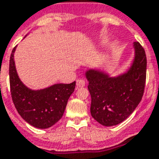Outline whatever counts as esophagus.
Returning <instances> with one entry per match:
<instances>
[{
	"label": "esophagus",
	"instance_id": "34e87169",
	"mask_svg": "<svg viewBox=\"0 0 159 159\" xmlns=\"http://www.w3.org/2000/svg\"><path fill=\"white\" fill-rule=\"evenodd\" d=\"M85 85V82L84 80H78L76 82V86L77 88H80V87H84Z\"/></svg>",
	"mask_w": 159,
	"mask_h": 159
}]
</instances>
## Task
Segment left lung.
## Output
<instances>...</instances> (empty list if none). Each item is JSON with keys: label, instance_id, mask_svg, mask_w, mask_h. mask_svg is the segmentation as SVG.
<instances>
[{"label": "left lung", "instance_id": "left-lung-1", "mask_svg": "<svg viewBox=\"0 0 159 159\" xmlns=\"http://www.w3.org/2000/svg\"><path fill=\"white\" fill-rule=\"evenodd\" d=\"M133 47L134 60L124 73L111 76L98 68L85 71L92 98L91 114L103 126H116L125 121L142 99L146 76V53L138 42H134Z\"/></svg>", "mask_w": 159, "mask_h": 159}]
</instances>
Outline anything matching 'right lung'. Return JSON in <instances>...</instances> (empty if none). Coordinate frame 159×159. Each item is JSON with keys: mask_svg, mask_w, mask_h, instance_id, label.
<instances>
[{"mask_svg": "<svg viewBox=\"0 0 159 159\" xmlns=\"http://www.w3.org/2000/svg\"><path fill=\"white\" fill-rule=\"evenodd\" d=\"M14 47L10 56L9 80L12 99L18 113L35 128H50L63 116L68 98L76 82L54 84L46 88L32 90L20 80L14 62Z\"/></svg>", "mask_w": 159, "mask_h": 159, "instance_id": "1", "label": "right lung"}]
</instances>
